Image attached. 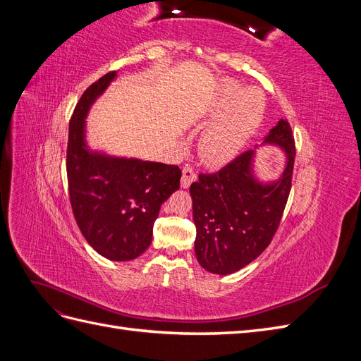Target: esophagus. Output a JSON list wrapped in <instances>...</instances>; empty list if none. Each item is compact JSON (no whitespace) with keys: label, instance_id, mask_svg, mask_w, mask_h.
<instances>
[{"label":"esophagus","instance_id":"esophagus-1","mask_svg":"<svg viewBox=\"0 0 361 361\" xmlns=\"http://www.w3.org/2000/svg\"><path fill=\"white\" fill-rule=\"evenodd\" d=\"M197 179V174L192 170V167H183L182 170V179H180V187L182 188H190V185Z\"/></svg>","mask_w":361,"mask_h":361}]
</instances>
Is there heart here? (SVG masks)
Returning a JSON list of instances; mask_svg holds the SVG:
<instances>
[{"label":"heart","instance_id":"1","mask_svg":"<svg viewBox=\"0 0 361 361\" xmlns=\"http://www.w3.org/2000/svg\"><path fill=\"white\" fill-rule=\"evenodd\" d=\"M265 114V97L255 87L224 81L209 110V120L200 138V155L206 164L221 167L243 154Z\"/></svg>","mask_w":361,"mask_h":361}]
</instances>
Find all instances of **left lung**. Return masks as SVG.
<instances>
[{
  "label": "left lung",
  "instance_id": "8db88e82",
  "mask_svg": "<svg viewBox=\"0 0 361 361\" xmlns=\"http://www.w3.org/2000/svg\"><path fill=\"white\" fill-rule=\"evenodd\" d=\"M279 147L286 154L279 178L262 181L255 173V149ZM295 159L293 135L286 118L228 166L192 182V220L197 228L194 251L212 274H233L262 255L274 236L289 197Z\"/></svg>",
  "mask_w": 361,
  "mask_h": 361
}]
</instances>
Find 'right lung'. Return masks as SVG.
<instances>
[{"label":"right lung","mask_w":361,"mask_h":361,"mask_svg":"<svg viewBox=\"0 0 361 361\" xmlns=\"http://www.w3.org/2000/svg\"><path fill=\"white\" fill-rule=\"evenodd\" d=\"M116 78L117 72L104 75L76 104L66 169L73 215L87 243L106 259L126 262L150 245L161 204L179 190L182 171L178 166L90 147L85 118Z\"/></svg>","instance_id":"obj_1"}]
</instances>
